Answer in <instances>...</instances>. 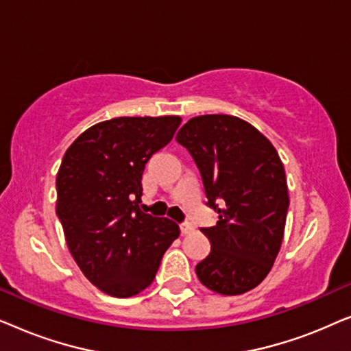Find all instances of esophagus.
<instances>
[{"instance_id":"obj_1","label":"esophagus","mask_w":351,"mask_h":351,"mask_svg":"<svg viewBox=\"0 0 351 351\" xmlns=\"http://www.w3.org/2000/svg\"><path fill=\"white\" fill-rule=\"evenodd\" d=\"M180 232H182V234H189V233H191V232H193V225L189 223V222L180 223Z\"/></svg>"}]
</instances>
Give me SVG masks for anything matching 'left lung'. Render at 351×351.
Wrapping results in <instances>:
<instances>
[{
  "instance_id": "8db88e82",
  "label": "left lung",
  "mask_w": 351,
  "mask_h": 351,
  "mask_svg": "<svg viewBox=\"0 0 351 351\" xmlns=\"http://www.w3.org/2000/svg\"><path fill=\"white\" fill-rule=\"evenodd\" d=\"M176 141L203 179L215 227H203L209 256L196 265L208 289L238 295L261 285L285 237L289 209L286 174L275 147L256 128L230 114L191 118Z\"/></svg>"
}]
</instances>
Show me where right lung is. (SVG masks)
Returning a JSON list of instances; mask_svg holds the SVG:
<instances>
[{
  "mask_svg": "<svg viewBox=\"0 0 351 351\" xmlns=\"http://www.w3.org/2000/svg\"><path fill=\"white\" fill-rule=\"evenodd\" d=\"M179 117L113 118L84 131L57 172V217L84 276L131 297L153 282L179 225L141 209L147 161L172 141Z\"/></svg>",
  "mask_w": 351,
  "mask_h": 351,
  "instance_id": "add662e5",
  "label": "right lung"
}]
</instances>
